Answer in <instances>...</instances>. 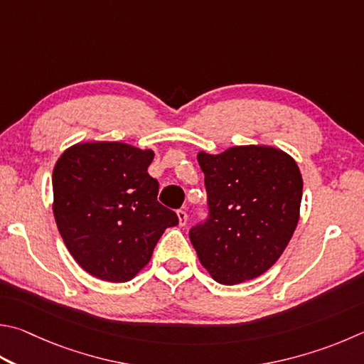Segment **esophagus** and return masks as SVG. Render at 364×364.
Listing matches in <instances>:
<instances>
[{"label": "esophagus", "mask_w": 364, "mask_h": 364, "mask_svg": "<svg viewBox=\"0 0 364 364\" xmlns=\"http://www.w3.org/2000/svg\"><path fill=\"white\" fill-rule=\"evenodd\" d=\"M176 215H178V221H180V226H181V228L186 226V223H188V213H186V211H184V210H178Z\"/></svg>", "instance_id": "esophagus-1"}]
</instances>
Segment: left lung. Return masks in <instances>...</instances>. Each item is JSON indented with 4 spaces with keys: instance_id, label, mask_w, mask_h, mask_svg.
Masks as SVG:
<instances>
[{
    "instance_id": "8db88e82",
    "label": "left lung",
    "mask_w": 364,
    "mask_h": 364,
    "mask_svg": "<svg viewBox=\"0 0 364 364\" xmlns=\"http://www.w3.org/2000/svg\"><path fill=\"white\" fill-rule=\"evenodd\" d=\"M208 220L189 230L202 266L221 285L253 280L274 266L299 221L302 175L285 151L261 144L197 154Z\"/></svg>"
}]
</instances>
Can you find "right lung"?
Returning a JSON list of instances; mask_svg holds the SVG:
<instances>
[{
	"mask_svg": "<svg viewBox=\"0 0 364 364\" xmlns=\"http://www.w3.org/2000/svg\"><path fill=\"white\" fill-rule=\"evenodd\" d=\"M154 151L119 141L76 143L52 171L55 223L71 256L105 282H129L149 262L175 211L157 202Z\"/></svg>",
	"mask_w": 364,
	"mask_h": 364,
	"instance_id": "add662e5",
	"label": "right lung"
}]
</instances>
